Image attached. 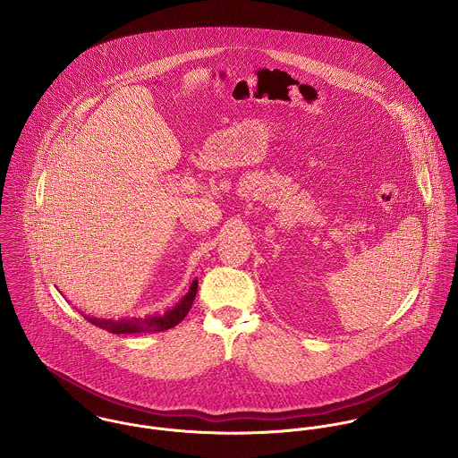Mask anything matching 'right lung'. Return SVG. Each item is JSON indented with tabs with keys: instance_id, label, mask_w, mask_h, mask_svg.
<instances>
[{
	"instance_id": "add662e5",
	"label": "right lung",
	"mask_w": 458,
	"mask_h": 458,
	"mask_svg": "<svg viewBox=\"0 0 458 458\" xmlns=\"http://www.w3.org/2000/svg\"><path fill=\"white\" fill-rule=\"evenodd\" d=\"M197 294V280L192 282L189 293L182 298V301L167 310L165 314L162 316H149V318H129V319H98V318H89V316H84L86 321H89L91 325L95 327H102L109 333H114V335H127V333H157V331H164V329H169V327H174L176 325H180L185 316L189 314V310L192 309V303L196 300Z\"/></svg>"
}]
</instances>
